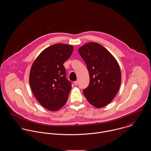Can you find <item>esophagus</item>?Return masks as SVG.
<instances>
[{
    "instance_id": "1",
    "label": "esophagus",
    "mask_w": 151,
    "mask_h": 151,
    "mask_svg": "<svg viewBox=\"0 0 151 151\" xmlns=\"http://www.w3.org/2000/svg\"><path fill=\"white\" fill-rule=\"evenodd\" d=\"M74 83V85H75L76 86H77L78 85V81H76Z\"/></svg>"
}]
</instances>
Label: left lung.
<instances>
[{
  "instance_id": "1",
  "label": "left lung",
  "mask_w": 151,
  "mask_h": 151,
  "mask_svg": "<svg viewBox=\"0 0 151 151\" xmlns=\"http://www.w3.org/2000/svg\"><path fill=\"white\" fill-rule=\"evenodd\" d=\"M78 53L86 63L89 74V84L83 93L92 105L103 108L112 101L120 86L119 63L99 43H86L79 48Z\"/></svg>"
}]
</instances>
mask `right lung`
<instances>
[{
    "label": "right lung",
    "mask_w": 151,
    "mask_h": 151,
    "mask_svg": "<svg viewBox=\"0 0 151 151\" xmlns=\"http://www.w3.org/2000/svg\"><path fill=\"white\" fill-rule=\"evenodd\" d=\"M73 46L56 43L40 54L32 65L29 84L40 104L47 110L56 111L67 102L71 83L65 77L63 64L70 57Z\"/></svg>",
    "instance_id": "1"
}]
</instances>
